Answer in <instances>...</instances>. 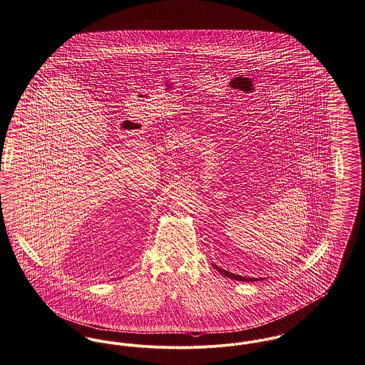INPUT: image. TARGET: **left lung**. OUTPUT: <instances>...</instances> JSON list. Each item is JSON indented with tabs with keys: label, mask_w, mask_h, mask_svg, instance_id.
I'll list each match as a JSON object with an SVG mask.
<instances>
[{
	"label": "left lung",
	"mask_w": 365,
	"mask_h": 365,
	"mask_svg": "<svg viewBox=\"0 0 365 365\" xmlns=\"http://www.w3.org/2000/svg\"><path fill=\"white\" fill-rule=\"evenodd\" d=\"M212 267L218 271V272H221L224 277L226 278H229V279H235V281H243V282H255L259 281L258 278H249V277H240V275H236V274H232V272H227V271H225L222 268H220V267H217V265H214L212 264ZM262 279V278H261Z\"/></svg>",
	"instance_id": "1"
}]
</instances>
